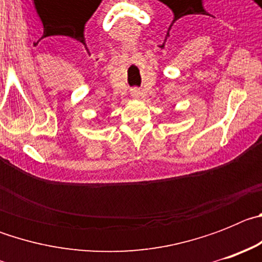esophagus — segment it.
Here are the masks:
<instances>
[{"mask_svg":"<svg viewBox=\"0 0 262 262\" xmlns=\"http://www.w3.org/2000/svg\"><path fill=\"white\" fill-rule=\"evenodd\" d=\"M133 97H135V98H136V97H139L138 92H133Z\"/></svg>","mask_w":262,"mask_h":262,"instance_id":"1","label":"esophagus"}]
</instances>
